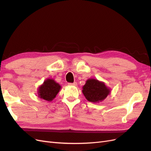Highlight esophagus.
<instances>
[{"instance_id": "esophagus-1", "label": "esophagus", "mask_w": 151, "mask_h": 151, "mask_svg": "<svg viewBox=\"0 0 151 151\" xmlns=\"http://www.w3.org/2000/svg\"><path fill=\"white\" fill-rule=\"evenodd\" d=\"M68 84L70 85V86H76L77 85V83H76V82H74V83H68Z\"/></svg>"}]
</instances>
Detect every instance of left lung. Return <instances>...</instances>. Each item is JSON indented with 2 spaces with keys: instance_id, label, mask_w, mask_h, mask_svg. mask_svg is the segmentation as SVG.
I'll use <instances>...</instances> for the list:
<instances>
[{
  "instance_id": "obj_1",
  "label": "left lung",
  "mask_w": 151,
  "mask_h": 151,
  "mask_svg": "<svg viewBox=\"0 0 151 151\" xmlns=\"http://www.w3.org/2000/svg\"><path fill=\"white\" fill-rule=\"evenodd\" d=\"M83 88L86 98L93 103L103 101L109 93V89L105 84L96 79H88Z\"/></svg>"
}]
</instances>
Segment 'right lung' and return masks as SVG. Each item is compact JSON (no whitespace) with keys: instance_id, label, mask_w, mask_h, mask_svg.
<instances>
[{"instance_id":"obj_1","label":"right lung","mask_w":151,"mask_h":151,"mask_svg":"<svg viewBox=\"0 0 151 151\" xmlns=\"http://www.w3.org/2000/svg\"><path fill=\"white\" fill-rule=\"evenodd\" d=\"M61 86L54 80L47 79L39 88V97L48 101H52L55 98Z\"/></svg>"}]
</instances>
